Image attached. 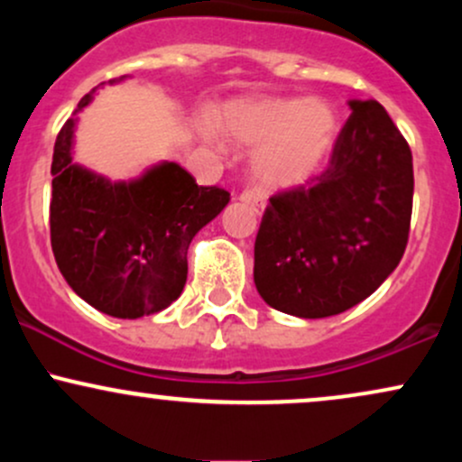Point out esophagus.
Segmentation results:
<instances>
[{
    "label": "esophagus",
    "instance_id": "1",
    "mask_svg": "<svg viewBox=\"0 0 462 462\" xmlns=\"http://www.w3.org/2000/svg\"><path fill=\"white\" fill-rule=\"evenodd\" d=\"M238 199L245 201L247 206H252V210H254V213H256V215H263V213H264V206H267V204H264V198H263L261 193H258L256 189H245V190H243L241 198H238Z\"/></svg>",
    "mask_w": 462,
    "mask_h": 462
}]
</instances>
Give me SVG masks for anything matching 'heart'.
<instances>
[{
  "label": "heart",
  "mask_w": 462,
  "mask_h": 462,
  "mask_svg": "<svg viewBox=\"0 0 462 462\" xmlns=\"http://www.w3.org/2000/svg\"><path fill=\"white\" fill-rule=\"evenodd\" d=\"M215 128L241 147H256L252 169L269 189L306 184L321 171L338 136V115L326 99L238 97L215 110ZM201 134L217 141L204 125Z\"/></svg>",
  "instance_id": "heart-1"
}]
</instances>
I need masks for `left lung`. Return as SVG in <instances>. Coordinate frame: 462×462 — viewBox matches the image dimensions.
Returning a JSON list of instances; mask_svg holds the SVG:
<instances>
[{
	"label": "left lung",
	"instance_id": "1",
	"mask_svg": "<svg viewBox=\"0 0 462 462\" xmlns=\"http://www.w3.org/2000/svg\"><path fill=\"white\" fill-rule=\"evenodd\" d=\"M326 171L269 198L254 282L269 306L321 319L367 300L400 264L412 213V153L374 99L349 102Z\"/></svg>",
	"mask_w": 462,
	"mask_h": 462
}]
</instances>
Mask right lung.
<instances>
[{
  "mask_svg": "<svg viewBox=\"0 0 462 462\" xmlns=\"http://www.w3.org/2000/svg\"><path fill=\"white\" fill-rule=\"evenodd\" d=\"M93 93L79 99L76 113ZM73 130L76 119H69L51 161L50 232L58 269L79 298L106 315L139 319L161 312L187 284L190 241L226 208L230 193L198 187L176 162L110 182L73 162Z\"/></svg>",
  "mask_w": 462,
  "mask_h": 462,
  "instance_id": "right-lung-1",
  "label": "right lung"
}]
</instances>
